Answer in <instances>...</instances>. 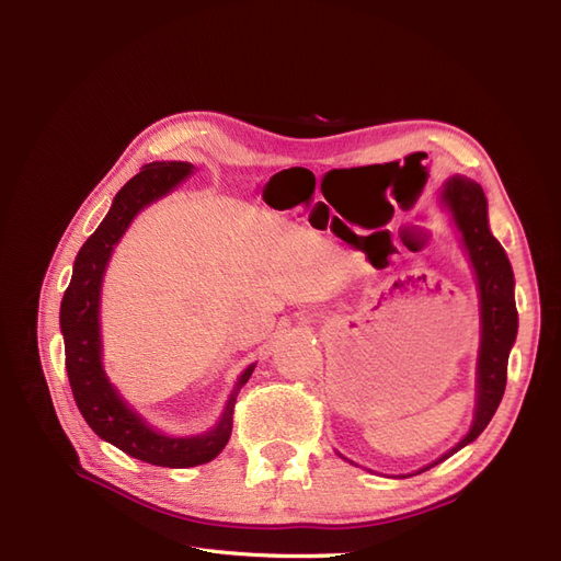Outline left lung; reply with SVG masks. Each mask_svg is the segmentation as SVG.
<instances>
[{
  "label": "left lung",
  "instance_id": "left-lung-1",
  "mask_svg": "<svg viewBox=\"0 0 561 561\" xmlns=\"http://www.w3.org/2000/svg\"><path fill=\"white\" fill-rule=\"evenodd\" d=\"M443 203L451 213L458 231L463 236L474 274H478L482 342L478 363V410H474L472 428L461 443L451 451H447L443 458H437L428 468L445 461L454 451L472 443V439L486 428L491 416L496 414L507 381V355H511L517 336L513 268L505 257V250L489 231L486 198L482 186L468 178L454 175L445 184Z\"/></svg>",
  "mask_w": 561,
  "mask_h": 561
}]
</instances>
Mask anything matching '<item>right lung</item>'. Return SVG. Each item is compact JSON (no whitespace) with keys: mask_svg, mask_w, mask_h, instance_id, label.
I'll list each match as a JSON object with an SVG mask.
<instances>
[{"mask_svg":"<svg viewBox=\"0 0 561 561\" xmlns=\"http://www.w3.org/2000/svg\"><path fill=\"white\" fill-rule=\"evenodd\" d=\"M194 171L184 161H154L142 165V171L128 180L114 196L112 208L91 239L81 245L75 260V274L60 304V330L65 336V367L70 377L72 396L81 416L107 443L140 458L151 466L192 468L208 463L225 449L231 437L236 396L250 379V365L231 393L222 421L217 428L196 437H168L130 412L126 402L116 396L100 363V285H103L110 254L128 229L130 219L151 201L161 198Z\"/></svg>","mask_w":561,"mask_h":561,"instance_id":"right-lung-1","label":"right lung"}]
</instances>
